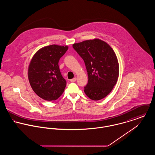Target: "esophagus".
<instances>
[{
  "label": "esophagus",
  "mask_w": 155,
  "mask_h": 155,
  "mask_svg": "<svg viewBox=\"0 0 155 155\" xmlns=\"http://www.w3.org/2000/svg\"><path fill=\"white\" fill-rule=\"evenodd\" d=\"M76 81V78H74L73 79H70V82H74Z\"/></svg>",
  "instance_id": "esophagus-1"
}]
</instances>
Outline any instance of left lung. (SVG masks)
Listing matches in <instances>:
<instances>
[{
    "mask_svg": "<svg viewBox=\"0 0 155 155\" xmlns=\"http://www.w3.org/2000/svg\"><path fill=\"white\" fill-rule=\"evenodd\" d=\"M73 48L84 60L88 76L84 87L92 100L106 97L116 85L119 77V63L113 49L98 39L74 44Z\"/></svg>",
    "mask_w": 155,
    "mask_h": 155,
    "instance_id": "8db88e82",
    "label": "left lung"
}]
</instances>
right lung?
<instances>
[{"instance_id": "1", "label": "right lung", "mask_w": 155, "mask_h": 155, "mask_svg": "<svg viewBox=\"0 0 155 155\" xmlns=\"http://www.w3.org/2000/svg\"><path fill=\"white\" fill-rule=\"evenodd\" d=\"M67 49V46H47L39 49L30 61L28 70L30 84L45 100H55L64 91L66 81L61 74L58 62Z\"/></svg>"}]
</instances>
